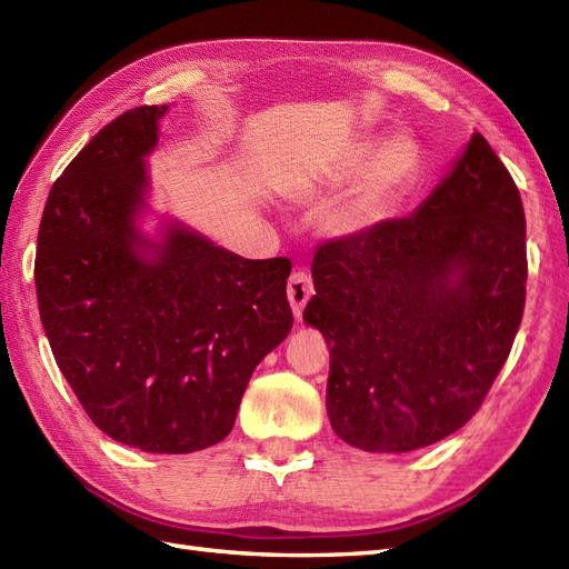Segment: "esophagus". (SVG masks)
Segmentation results:
<instances>
[{
  "instance_id": "34e87169",
  "label": "esophagus",
  "mask_w": 569,
  "mask_h": 569,
  "mask_svg": "<svg viewBox=\"0 0 569 569\" xmlns=\"http://www.w3.org/2000/svg\"><path fill=\"white\" fill-rule=\"evenodd\" d=\"M288 302L290 308H293V315L300 320L302 308H306V302L312 296V281H310V273L308 271H293L288 279Z\"/></svg>"
}]
</instances>
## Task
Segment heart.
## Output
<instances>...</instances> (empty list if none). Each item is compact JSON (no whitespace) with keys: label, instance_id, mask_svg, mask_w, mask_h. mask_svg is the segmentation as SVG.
<instances>
[{"label":"heart","instance_id":"heart-1","mask_svg":"<svg viewBox=\"0 0 569 569\" xmlns=\"http://www.w3.org/2000/svg\"><path fill=\"white\" fill-rule=\"evenodd\" d=\"M419 164V148L409 136L353 138L341 144L320 174L302 187V193L335 191L353 178L325 220L329 234L349 240L388 218L392 206L412 189Z\"/></svg>","mask_w":569,"mask_h":569}]
</instances>
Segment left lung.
<instances>
[{
	"label": "left lung",
	"instance_id": "obj_1",
	"mask_svg": "<svg viewBox=\"0 0 569 569\" xmlns=\"http://www.w3.org/2000/svg\"><path fill=\"white\" fill-rule=\"evenodd\" d=\"M302 312L329 347L327 415L341 441L409 453L478 412L526 302L517 183L480 133L412 216L327 242Z\"/></svg>",
	"mask_w": 569,
	"mask_h": 569
}]
</instances>
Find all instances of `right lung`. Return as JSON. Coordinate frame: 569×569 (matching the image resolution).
<instances>
[{
    "label": "right lung",
    "mask_w": 569,
    "mask_h": 569,
    "mask_svg": "<svg viewBox=\"0 0 569 569\" xmlns=\"http://www.w3.org/2000/svg\"><path fill=\"white\" fill-rule=\"evenodd\" d=\"M169 106H138L52 183L36 293L52 356L89 419L144 453H193L234 427L259 361L293 327L290 261L244 259L150 208Z\"/></svg>",
    "instance_id": "1"
}]
</instances>
